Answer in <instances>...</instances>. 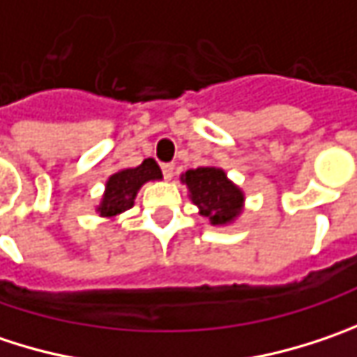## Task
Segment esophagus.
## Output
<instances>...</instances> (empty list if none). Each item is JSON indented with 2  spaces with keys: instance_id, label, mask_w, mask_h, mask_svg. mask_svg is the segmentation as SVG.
Wrapping results in <instances>:
<instances>
[{
  "instance_id": "esophagus-1",
  "label": "esophagus",
  "mask_w": 357,
  "mask_h": 357,
  "mask_svg": "<svg viewBox=\"0 0 357 357\" xmlns=\"http://www.w3.org/2000/svg\"><path fill=\"white\" fill-rule=\"evenodd\" d=\"M162 174H165L166 181H170L174 176V166L172 165H162Z\"/></svg>"
}]
</instances>
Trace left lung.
<instances>
[{
    "instance_id": "left-lung-1",
    "label": "left lung",
    "mask_w": 357,
    "mask_h": 357,
    "mask_svg": "<svg viewBox=\"0 0 357 357\" xmlns=\"http://www.w3.org/2000/svg\"><path fill=\"white\" fill-rule=\"evenodd\" d=\"M181 181L187 185L191 201L199 213L207 217L211 225H227L243 209V192L227 174L217 166H201L187 170Z\"/></svg>"
}]
</instances>
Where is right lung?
I'll return each instance as SVG.
<instances>
[{
    "label": "right lung",
    "instance_id": "add662e5",
    "mask_svg": "<svg viewBox=\"0 0 357 357\" xmlns=\"http://www.w3.org/2000/svg\"><path fill=\"white\" fill-rule=\"evenodd\" d=\"M160 178H162V170L152 158H146L136 168L117 170L105 183V192L101 197V203L97 205V213L101 217L114 219L119 213L132 209L134 199L142 185L148 181H160Z\"/></svg>",
    "mask_w": 357,
    "mask_h": 357
}]
</instances>
